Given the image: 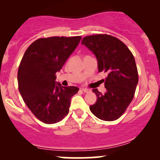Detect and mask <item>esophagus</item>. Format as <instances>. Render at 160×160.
Masks as SVG:
<instances>
[{"instance_id": "obj_1", "label": "esophagus", "mask_w": 160, "mask_h": 160, "mask_svg": "<svg viewBox=\"0 0 160 160\" xmlns=\"http://www.w3.org/2000/svg\"><path fill=\"white\" fill-rule=\"evenodd\" d=\"M82 90L84 92H86V93H89V92H91L90 89H87V88H82Z\"/></svg>"}]
</instances>
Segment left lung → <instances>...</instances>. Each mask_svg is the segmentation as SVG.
I'll return each instance as SVG.
<instances>
[{"instance_id": "1", "label": "left lung", "mask_w": 160, "mask_h": 160, "mask_svg": "<svg viewBox=\"0 0 160 160\" xmlns=\"http://www.w3.org/2000/svg\"><path fill=\"white\" fill-rule=\"evenodd\" d=\"M82 43L95 54L98 71L108 74L103 79L106 92L93 89L98 99L89 109L103 121L117 120L132 102L138 82L134 56L122 41L108 34L86 36Z\"/></svg>"}]
</instances>
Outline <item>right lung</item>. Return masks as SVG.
<instances>
[{
    "instance_id": "1",
    "label": "right lung",
    "mask_w": 160,
    "mask_h": 160,
    "mask_svg": "<svg viewBox=\"0 0 160 160\" xmlns=\"http://www.w3.org/2000/svg\"><path fill=\"white\" fill-rule=\"evenodd\" d=\"M82 37L41 38L26 50L19 64L17 80L22 98L37 119L45 124L61 121L69 112L76 87L56 83L60 71Z\"/></svg>"
}]
</instances>
